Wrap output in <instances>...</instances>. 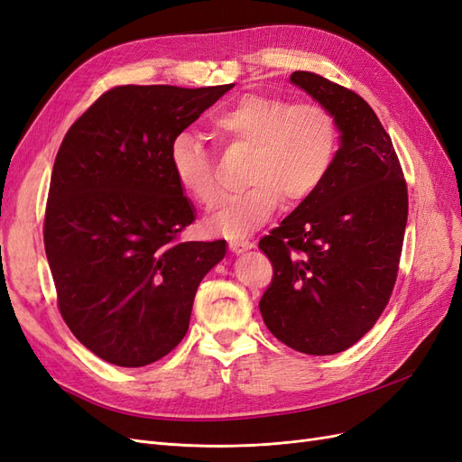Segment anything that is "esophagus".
Wrapping results in <instances>:
<instances>
[{
	"mask_svg": "<svg viewBox=\"0 0 462 462\" xmlns=\"http://www.w3.org/2000/svg\"><path fill=\"white\" fill-rule=\"evenodd\" d=\"M229 248H231V253H235V254H241V253H245V250H250V248H253V243L241 241V239H231V241H229Z\"/></svg>",
	"mask_w": 462,
	"mask_h": 462,
	"instance_id": "34e87169",
	"label": "esophagus"
}]
</instances>
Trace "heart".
<instances>
[{"instance_id":"1","label":"heart","mask_w":462,"mask_h":462,"mask_svg":"<svg viewBox=\"0 0 462 462\" xmlns=\"http://www.w3.org/2000/svg\"><path fill=\"white\" fill-rule=\"evenodd\" d=\"M231 144L253 148L246 165L248 189L223 200L204 221L209 235L241 239L272 219L282 206L309 200L324 183L337 152L339 129L321 104H292L275 94H245L212 119ZM167 163L185 194L199 204L217 200L212 160L190 131L173 136Z\"/></svg>"}]
</instances>
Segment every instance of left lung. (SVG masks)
Here are the masks:
<instances>
[{
    "label": "left lung",
    "instance_id": "1",
    "mask_svg": "<svg viewBox=\"0 0 462 462\" xmlns=\"http://www.w3.org/2000/svg\"><path fill=\"white\" fill-rule=\"evenodd\" d=\"M291 85L328 107L339 148L324 183L258 246L273 263L263 324L304 355H335L372 329L393 291L409 197L374 109L353 90L295 71Z\"/></svg>",
    "mask_w": 462,
    "mask_h": 462
}]
</instances>
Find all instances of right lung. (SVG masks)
Returning a JSON list of instances; mask_svg holds the SVG:
<instances>
[{
    "label": "right lung",
    "instance_id": "obj_1",
    "mask_svg": "<svg viewBox=\"0 0 462 462\" xmlns=\"http://www.w3.org/2000/svg\"><path fill=\"white\" fill-rule=\"evenodd\" d=\"M231 88H111L73 123L55 156L44 245L60 312L109 365L138 368L171 353L200 282L227 253L226 241H177L194 206L167 152Z\"/></svg>",
    "mask_w": 462,
    "mask_h": 462
}]
</instances>
